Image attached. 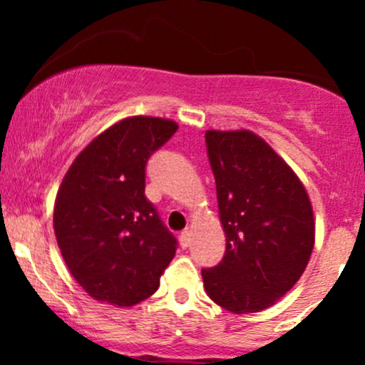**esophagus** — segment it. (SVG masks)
Returning <instances> with one entry per match:
<instances>
[{"instance_id": "34e87169", "label": "esophagus", "mask_w": 365, "mask_h": 365, "mask_svg": "<svg viewBox=\"0 0 365 365\" xmlns=\"http://www.w3.org/2000/svg\"><path fill=\"white\" fill-rule=\"evenodd\" d=\"M180 245H182L183 249L190 247V232H188V230H183V232L180 233Z\"/></svg>"}]
</instances>
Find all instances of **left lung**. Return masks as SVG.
<instances>
[{
    "mask_svg": "<svg viewBox=\"0 0 365 365\" xmlns=\"http://www.w3.org/2000/svg\"><path fill=\"white\" fill-rule=\"evenodd\" d=\"M226 237L225 257L202 269L212 302L233 314L261 312L300 279L314 249L305 187L266 140L249 130H207Z\"/></svg>",
    "mask_w": 365,
    "mask_h": 365,
    "instance_id": "left-lung-1",
    "label": "left lung"
}]
</instances>
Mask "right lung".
<instances>
[{
    "label": "right lung",
    "instance_id": "right-lung-1",
    "mask_svg": "<svg viewBox=\"0 0 365 365\" xmlns=\"http://www.w3.org/2000/svg\"><path fill=\"white\" fill-rule=\"evenodd\" d=\"M178 125L130 116L75 158L54 202L63 259L92 299L130 307L153 295L177 252V238L145 197V165Z\"/></svg>",
    "mask_w": 365,
    "mask_h": 365
}]
</instances>
